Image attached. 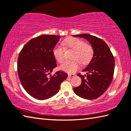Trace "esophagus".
Masks as SVG:
<instances>
[{"mask_svg": "<svg viewBox=\"0 0 131 131\" xmlns=\"http://www.w3.org/2000/svg\"><path fill=\"white\" fill-rule=\"evenodd\" d=\"M68 76L69 77H73L75 76V74H70L68 75Z\"/></svg>", "mask_w": 131, "mask_h": 131, "instance_id": "esophagus-1", "label": "esophagus"}]
</instances>
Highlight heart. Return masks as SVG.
Listing matches in <instances>:
<instances>
[{
	"instance_id": "b5f03b06",
	"label": "heart",
	"mask_w": 131,
	"mask_h": 131,
	"mask_svg": "<svg viewBox=\"0 0 131 131\" xmlns=\"http://www.w3.org/2000/svg\"><path fill=\"white\" fill-rule=\"evenodd\" d=\"M63 45L67 49L74 51L72 59L73 61H67L60 66L63 71L73 73L78 69L80 63L85 65L90 62L94 57V49L91 46L85 43L83 40L78 38H69L63 42ZM56 60L59 63H63L65 60V50L61 46H57L53 51Z\"/></svg>"
}]
</instances>
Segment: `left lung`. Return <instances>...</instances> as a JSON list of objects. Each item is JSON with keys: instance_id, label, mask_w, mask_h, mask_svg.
I'll return each mask as SVG.
<instances>
[{"instance_id": "1", "label": "left lung", "mask_w": 131, "mask_h": 131, "mask_svg": "<svg viewBox=\"0 0 131 131\" xmlns=\"http://www.w3.org/2000/svg\"><path fill=\"white\" fill-rule=\"evenodd\" d=\"M73 36L87 40L94 51L91 61L83 70L86 74H77L81 78V84L74 88V92L82 98L90 100L96 99L107 90L112 83L115 66L114 56L102 39L87 34Z\"/></svg>"}]
</instances>
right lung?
<instances>
[{
    "label": "right lung",
    "mask_w": 131,
    "mask_h": 131,
    "mask_svg": "<svg viewBox=\"0 0 131 131\" xmlns=\"http://www.w3.org/2000/svg\"><path fill=\"white\" fill-rule=\"evenodd\" d=\"M60 36L43 35L26 43L19 52L17 71L21 83L31 96L44 100L57 94L68 74L58 71L53 50Z\"/></svg>",
    "instance_id": "obj_1"
}]
</instances>
